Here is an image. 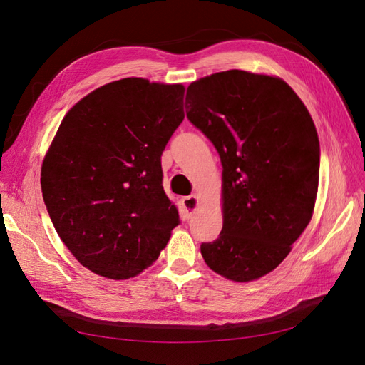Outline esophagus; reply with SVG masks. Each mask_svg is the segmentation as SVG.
Masks as SVG:
<instances>
[{"instance_id": "1", "label": "esophagus", "mask_w": 365, "mask_h": 365, "mask_svg": "<svg viewBox=\"0 0 365 365\" xmlns=\"http://www.w3.org/2000/svg\"><path fill=\"white\" fill-rule=\"evenodd\" d=\"M182 205H183V211L186 217H191L192 214L197 211L199 208V199L195 195H188V197L182 199Z\"/></svg>"}]
</instances>
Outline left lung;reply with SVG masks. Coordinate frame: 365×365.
<instances>
[{
  "instance_id": "8db88e82",
  "label": "left lung",
  "mask_w": 365,
  "mask_h": 365,
  "mask_svg": "<svg viewBox=\"0 0 365 365\" xmlns=\"http://www.w3.org/2000/svg\"><path fill=\"white\" fill-rule=\"evenodd\" d=\"M185 108L223 168V227L200 245L205 262L236 282L262 277L312 219L321 157L313 120L284 80L237 69L191 83Z\"/></svg>"
}]
</instances>
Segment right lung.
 <instances>
[{"label":"right lung","instance_id":"add662e5","mask_svg":"<svg viewBox=\"0 0 365 365\" xmlns=\"http://www.w3.org/2000/svg\"><path fill=\"white\" fill-rule=\"evenodd\" d=\"M182 85L108 83L63 118L41 168L46 208L64 245L91 272L128 279L166 247L179 211L160 157L183 121Z\"/></svg>","mask_w":365,"mask_h":365}]
</instances>
